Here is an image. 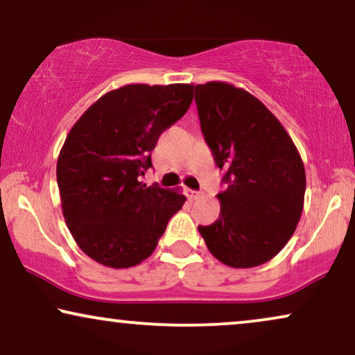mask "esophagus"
Returning <instances> with one entry per match:
<instances>
[{"label":"esophagus","mask_w":355,"mask_h":355,"mask_svg":"<svg viewBox=\"0 0 355 355\" xmlns=\"http://www.w3.org/2000/svg\"><path fill=\"white\" fill-rule=\"evenodd\" d=\"M184 193L191 198V200H197V198L202 197V192H197V191H192V189H184Z\"/></svg>","instance_id":"1"}]
</instances>
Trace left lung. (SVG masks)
I'll list each match as a JSON object with an SVG mask.
<instances>
[{
	"label": "left lung",
	"instance_id": "1",
	"mask_svg": "<svg viewBox=\"0 0 355 355\" xmlns=\"http://www.w3.org/2000/svg\"><path fill=\"white\" fill-rule=\"evenodd\" d=\"M202 132L226 191L210 226H198L210 254L232 268H254L279 254L302 215L305 169L299 150L259 98L227 82L196 85Z\"/></svg>",
	"mask_w": 355,
	"mask_h": 355
}]
</instances>
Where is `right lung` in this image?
Listing matches in <instances>:
<instances>
[{
	"label": "right lung",
	"instance_id": "obj_1",
	"mask_svg": "<svg viewBox=\"0 0 355 355\" xmlns=\"http://www.w3.org/2000/svg\"><path fill=\"white\" fill-rule=\"evenodd\" d=\"M192 84H129L100 96L67 134L56 164L66 225L80 250L110 268L153 254L186 196L140 176L163 130L182 118Z\"/></svg>",
	"mask_w": 355,
	"mask_h": 355
}]
</instances>
